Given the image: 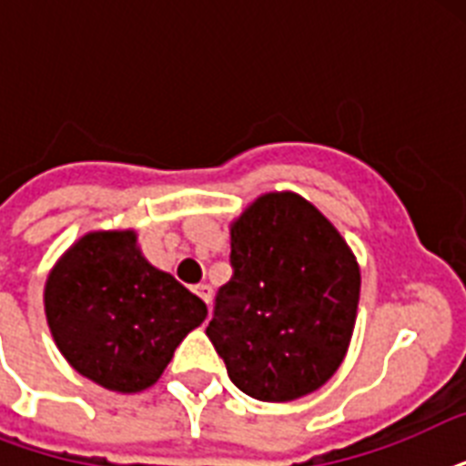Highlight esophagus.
Returning a JSON list of instances; mask_svg holds the SVG:
<instances>
[{
	"instance_id": "34e87169",
	"label": "esophagus",
	"mask_w": 466,
	"mask_h": 466,
	"mask_svg": "<svg viewBox=\"0 0 466 466\" xmlns=\"http://www.w3.org/2000/svg\"><path fill=\"white\" fill-rule=\"evenodd\" d=\"M193 292H196L198 298L203 299L205 305H210V299H212V288H210V285H205V283L196 285V288H193Z\"/></svg>"
}]
</instances>
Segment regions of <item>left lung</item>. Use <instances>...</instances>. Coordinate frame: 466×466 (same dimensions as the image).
<instances>
[{
	"mask_svg": "<svg viewBox=\"0 0 466 466\" xmlns=\"http://www.w3.org/2000/svg\"><path fill=\"white\" fill-rule=\"evenodd\" d=\"M229 237L234 276L205 333L244 394L276 404L307 397L336 375L353 339L358 258L292 190L256 198Z\"/></svg>",
	"mask_w": 466,
	"mask_h": 466,
	"instance_id": "left-lung-1",
	"label": "left lung"
}]
</instances>
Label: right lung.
<instances>
[{
	"label": "right lung",
	"mask_w": 466,
	"mask_h": 466,
	"mask_svg": "<svg viewBox=\"0 0 466 466\" xmlns=\"http://www.w3.org/2000/svg\"><path fill=\"white\" fill-rule=\"evenodd\" d=\"M47 329L82 377L118 394L149 390L208 307L145 258L135 229L82 234L47 273Z\"/></svg>",
	"instance_id": "right-lung-1"
}]
</instances>
